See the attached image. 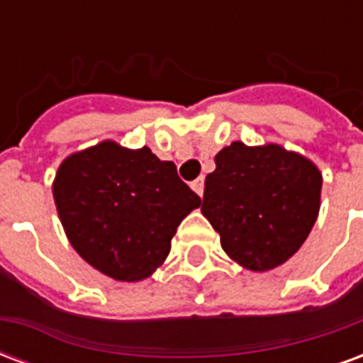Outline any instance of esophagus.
Masks as SVG:
<instances>
[{
	"label": "esophagus",
	"mask_w": 363,
	"mask_h": 363,
	"mask_svg": "<svg viewBox=\"0 0 363 363\" xmlns=\"http://www.w3.org/2000/svg\"><path fill=\"white\" fill-rule=\"evenodd\" d=\"M192 189L196 192L198 196H202L204 194V177H200L196 181H192Z\"/></svg>",
	"instance_id": "1"
}]
</instances>
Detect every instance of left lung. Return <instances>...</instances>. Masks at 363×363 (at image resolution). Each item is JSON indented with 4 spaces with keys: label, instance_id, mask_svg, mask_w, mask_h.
<instances>
[{
    "label": "left lung",
    "instance_id": "left-lung-1",
    "mask_svg": "<svg viewBox=\"0 0 363 363\" xmlns=\"http://www.w3.org/2000/svg\"><path fill=\"white\" fill-rule=\"evenodd\" d=\"M317 167L280 145L233 142L206 177L202 213L243 268L264 272L299 251L319 213Z\"/></svg>",
    "mask_w": 363,
    "mask_h": 363
}]
</instances>
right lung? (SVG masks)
I'll return each instance as SVG.
<instances>
[{
    "instance_id": "add662e5",
    "label": "right lung",
    "mask_w": 363,
    "mask_h": 363,
    "mask_svg": "<svg viewBox=\"0 0 363 363\" xmlns=\"http://www.w3.org/2000/svg\"><path fill=\"white\" fill-rule=\"evenodd\" d=\"M54 200L75 251L120 281L151 276L171 251L179 223L200 206L173 161L114 142L67 157L54 181Z\"/></svg>"
}]
</instances>
